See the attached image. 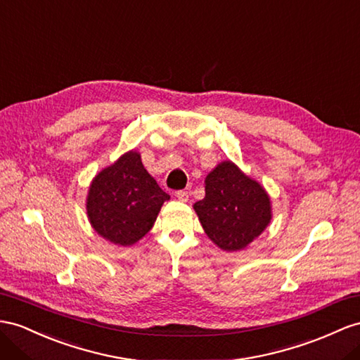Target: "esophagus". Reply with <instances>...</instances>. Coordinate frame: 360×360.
<instances>
[{
	"mask_svg": "<svg viewBox=\"0 0 360 360\" xmlns=\"http://www.w3.org/2000/svg\"><path fill=\"white\" fill-rule=\"evenodd\" d=\"M176 198H178L181 202H187L188 198H190V193L186 191V190H179V191H176Z\"/></svg>",
	"mask_w": 360,
	"mask_h": 360,
	"instance_id": "obj_1",
	"label": "esophagus"
}]
</instances>
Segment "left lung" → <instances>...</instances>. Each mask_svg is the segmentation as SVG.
Instances as JSON below:
<instances>
[{
	"mask_svg": "<svg viewBox=\"0 0 360 360\" xmlns=\"http://www.w3.org/2000/svg\"><path fill=\"white\" fill-rule=\"evenodd\" d=\"M195 210L207 236L224 251L243 250L271 220V202L263 187L229 161L208 174L205 198Z\"/></svg>",
	"mask_w": 360,
	"mask_h": 360,
	"instance_id": "left-lung-1",
	"label": "left lung"
}]
</instances>
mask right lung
Instances as JSON below:
<instances>
[{
    "label": "right lung",
    "instance_id": "obj_1",
    "mask_svg": "<svg viewBox=\"0 0 360 360\" xmlns=\"http://www.w3.org/2000/svg\"><path fill=\"white\" fill-rule=\"evenodd\" d=\"M169 198L147 173L140 155L129 152L92 181L88 217L106 240L129 246L150 231Z\"/></svg>",
    "mask_w": 360,
    "mask_h": 360
}]
</instances>
